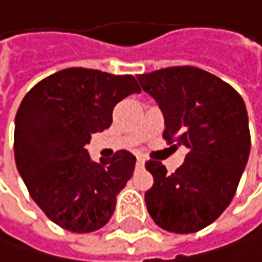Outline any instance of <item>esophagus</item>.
I'll use <instances>...</instances> for the list:
<instances>
[{
	"label": "esophagus",
	"mask_w": 262,
	"mask_h": 262,
	"mask_svg": "<svg viewBox=\"0 0 262 262\" xmlns=\"http://www.w3.org/2000/svg\"><path fill=\"white\" fill-rule=\"evenodd\" d=\"M144 164H145V160L142 157H138V166L139 167H144Z\"/></svg>",
	"instance_id": "34e87169"
}]
</instances>
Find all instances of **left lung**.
Masks as SVG:
<instances>
[{
  "instance_id": "obj_1",
  "label": "left lung",
  "mask_w": 262,
  "mask_h": 262,
  "mask_svg": "<svg viewBox=\"0 0 262 262\" xmlns=\"http://www.w3.org/2000/svg\"><path fill=\"white\" fill-rule=\"evenodd\" d=\"M138 80L163 111L166 142L188 148L172 173L159 160L145 163L154 178L145 192L148 213L166 231H200L228 208L246 167L251 133L245 102L228 83L195 67H170Z\"/></svg>"
}]
</instances>
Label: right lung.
Instances as JSON below:
<instances>
[{"instance_id":"obj_1","label":"right lung","mask_w":262,"mask_h":262,"mask_svg":"<svg viewBox=\"0 0 262 262\" xmlns=\"http://www.w3.org/2000/svg\"><path fill=\"white\" fill-rule=\"evenodd\" d=\"M132 93H141L133 75L68 68L25 95L14 120V160L34 202L59 227L90 233L113 216L136 157L120 149L92 162L84 145L111 126L114 106Z\"/></svg>"}]
</instances>
